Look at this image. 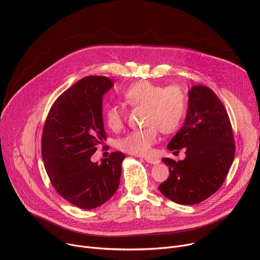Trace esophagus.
I'll list each match as a JSON object with an SVG mask.
<instances>
[{
  "mask_svg": "<svg viewBox=\"0 0 260 260\" xmlns=\"http://www.w3.org/2000/svg\"><path fill=\"white\" fill-rule=\"evenodd\" d=\"M144 159L147 162H149L151 165H157V164L160 162V160L158 158H156V157H149V156H148V157H144Z\"/></svg>",
  "mask_w": 260,
  "mask_h": 260,
  "instance_id": "esophagus-1",
  "label": "esophagus"
}]
</instances>
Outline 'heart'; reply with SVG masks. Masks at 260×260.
Wrapping results in <instances>:
<instances>
[{"label":"heart","instance_id":"b5f03b06","mask_svg":"<svg viewBox=\"0 0 260 260\" xmlns=\"http://www.w3.org/2000/svg\"><path fill=\"white\" fill-rule=\"evenodd\" d=\"M124 102L132 107H147L146 122L142 129L132 131L119 140L121 150L146 155L158 139L159 128L170 134L179 128L186 114V105L183 93L176 87L165 88L149 81H138L129 85L123 93ZM125 113L118 106H110L105 110L106 124L113 131L122 127Z\"/></svg>","mask_w":260,"mask_h":260}]
</instances>
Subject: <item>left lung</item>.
<instances>
[{"label": "left lung", "instance_id": "left-lung-1", "mask_svg": "<svg viewBox=\"0 0 260 260\" xmlns=\"http://www.w3.org/2000/svg\"><path fill=\"white\" fill-rule=\"evenodd\" d=\"M168 148L176 152L185 148L186 157L162 159L170 176L158 189L166 198L180 205H197L221 187L236 150L229 114L212 89L191 87L184 124Z\"/></svg>", "mask_w": 260, "mask_h": 260}]
</instances>
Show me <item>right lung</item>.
<instances>
[{"instance_id":"add662e5","label":"right lung","mask_w":260,"mask_h":260,"mask_svg":"<svg viewBox=\"0 0 260 260\" xmlns=\"http://www.w3.org/2000/svg\"><path fill=\"white\" fill-rule=\"evenodd\" d=\"M114 86L105 76L82 78L52 105L42 135V157L55 190L69 203L90 210L116 192L125 155L112 152L91 161L98 145L106 141L103 95Z\"/></svg>"}]
</instances>
